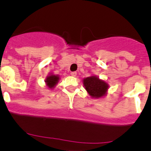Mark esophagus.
<instances>
[{"label": "esophagus", "instance_id": "obj_1", "mask_svg": "<svg viewBox=\"0 0 151 151\" xmlns=\"http://www.w3.org/2000/svg\"><path fill=\"white\" fill-rule=\"evenodd\" d=\"M71 75L72 77H76L77 76V72L76 71H72V72H71Z\"/></svg>", "mask_w": 151, "mask_h": 151}]
</instances>
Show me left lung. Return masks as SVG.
Returning <instances> with one entry per match:
<instances>
[{"label": "left lung", "instance_id": "1", "mask_svg": "<svg viewBox=\"0 0 151 151\" xmlns=\"http://www.w3.org/2000/svg\"><path fill=\"white\" fill-rule=\"evenodd\" d=\"M85 88L91 97L100 98L106 93L108 85L97 77L91 76L83 80Z\"/></svg>", "mask_w": 151, "mask_h": 151}]
</instances>
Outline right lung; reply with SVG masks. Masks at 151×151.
I'll return each instance as SVG.
<instances>
[{
    "mask_svg": "<svg viewBox=\"0 0 151 151\" xmlns=\"http://www.w3.org/2000/svg\"><path fill=\"white\" fill-rule=\"evenodd\" d=\"M60 77L58 75H55V74H51V75L48 76L47 78L46 79L45 82H46V85L49 88H52L56 86L57 83L59 81Z\"/></svg>",
    "mask_w": 151,
    "mask_h": 151,
    "instance_id": "right-lung-1",
    "label": "right lung"
}]
</instances>
